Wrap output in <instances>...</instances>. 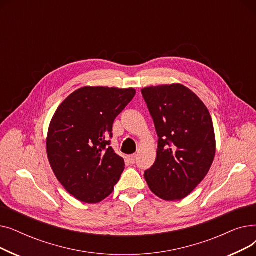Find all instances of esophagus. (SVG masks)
I'll list each match as a JSON object with an SVG mask.
<instances>
[{"instance_id":"34e87169","label":"esophagus","mask_w":256,"mask_h":256,"mask_svg":"<svg viewBox=\"0 0 256 256\" xmlns=\"http://www.w3.org/2000/svg\"><path fill=\"white\" fill-rule=\"evenodd\" d=\"M128 160L130 162V164H135V160H136V154H132L128 156Z\"/></svg>"}]
</instances>
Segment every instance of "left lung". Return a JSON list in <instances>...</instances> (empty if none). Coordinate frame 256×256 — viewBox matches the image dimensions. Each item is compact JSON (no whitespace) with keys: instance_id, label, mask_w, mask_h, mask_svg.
<instances>
[{"instance_id":"left-lung-1","label":"left lung","mask_w":256,"mask_h":256,"mask_svg":"<svg viewBox=\"0 0 256 256\" xmlns=\"http://www.w3.org/2000/svg\"><path fill=\"white\" fill-rule=\"evenodd\" d=\"M158 137L156 158L144 178L166 201L186 197L204 180L216 154L208 108L186 86L174 83L141 90Z\"/></svg>"}]
</instances>
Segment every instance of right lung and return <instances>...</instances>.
<instances>
[{
  "instance_id": "right-lung-1",
  "label": "right lung",
  "mask_w": 256,
  "mask_h": 256,
  "mask_svg": "<svg viewBox=\"0 0 256 256\" xmlns=\"http://www.w3.org/2000/svg\"><path fill=\"white\" fill-rule=\"evenodd\" d=\"M135 94L134 88L82 87L61 102L50 120V165L65 190L82 202L106 198L124 170V160L108 140L115 118Z\"/></svg>"
}]
</instances>
